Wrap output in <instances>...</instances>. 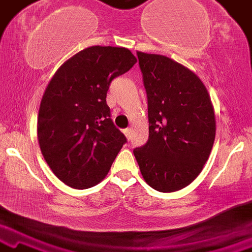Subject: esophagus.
<instances>
[{
  "mask_svg": "<svg viewBox=\"0 0 252 252\" xmlns=\"http://www.w3.org/2000/svg\"><path fill=\"white\" fill-rule=\"evenodd\" d=\"M123 132H124V134H125L126 138L129 140V138H131V129H129V128H125Z\"/></svg>",
  "mask_w": 252,
  "mask_h": 252,
  "instance_id": "esophagus-1",
  "label": "esophagus"
}]
</instances>
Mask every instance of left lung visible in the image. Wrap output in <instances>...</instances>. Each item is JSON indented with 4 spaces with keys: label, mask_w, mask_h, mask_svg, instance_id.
<instances>
[{
    "label": "left lung",
    "mask_w": 252,
    "mask_h": 252,
    "mask_svg": "<svg viewBox=\"0 0 252 252\" xmlns=\"http://www.w3.org/2000/svg\"><path fill=\"white\" fill-rule=\"evenodd\" d=\"M148 100L147 144L133 151L148 186L187 187L203 169L216 134L212 99L196 73L162 55L138 51Z\"/></svg>",
    "instance_id": "obj_1"
}]
</instances>
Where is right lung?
<instances>
[{
  "mask_svg": "<svg viewBox=\"0 0 252 252\" xmlns=\"http://www.w3.org/2000/svg\"><path fill=\"white\" fill-rule=\"evenodd\" d=\"M135 63L126 48L90 46L64 62L46 86L37 138L46 163L69 187L102 181L126 142L110 119L106 94L112 79Z\"/></svg>",
  "mask_w": 252,
  "mask_h": 252,
  "instance_id": "1",
  "label": "right lung"
}]
</instances>
